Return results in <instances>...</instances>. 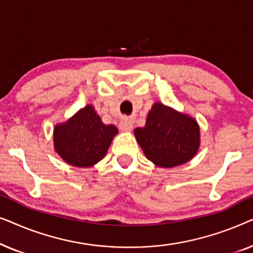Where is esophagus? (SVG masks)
<instances>
[{"label": "esophagus", "instance_id": "obj_1", "mask_svg": "<svg viewBox=\"0 0 253 253\" xmlns=\"http://www.w3.org/2000/svg\"><path fill=\"white\" fill-rule=\"evenodd\" d=\"M119 126H120V129L122 130V131H130V130H132V127H133L132 121L129 120V119H126V117H124V119H122V120L120 121Z\"/></svg>", "mask_w": 253, "mask_h": 253}]
</instances>
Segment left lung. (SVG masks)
Returning <instances> with one entry per match:
<instances>
[{
  "label": "left lung",
  "instance_id": "1",
  "mask_svg": "<svg viewBox=\"0 0 253 253\" xmlns=\"http://www.w3.org/2000/svg\"><path fill=\"white\" fill-rule=\"evenodd\" d=\"M134 136L145 155L159 167L171 168L191 160L199 147V126L191 117L154 103L144 127Z\"/></svg>",
  "mask_w": 253,
  "mask_h": 253
}]
</instances>
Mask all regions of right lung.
Masks as SVG:
<instances>
[{
	"instance_id": "obj_1",
	"label": "right lung",
	"mask_w": 253,
	"mask_h": 253,
	"mask_svg": "<svg viewBox=\"0 0 253 253\" xmlns=\"http://www.w3.org/2000/svg\"><path fill=\"white\" fill-rule=\"evenodd\" d=\"M119 132L113 124H103L92 106L79 110L67 123L54 129L55 151L76 167H89L105 157Z\"/></svg>"
}]
</instances>
